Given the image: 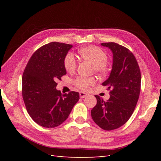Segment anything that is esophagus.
<instances>
[{
  "label": "esophagus",
  "instance_id": "1",
  "mask_svg": "<svg viewBox=\"0 0 161 161\" xmlns=\"http://www.w3.org/2000/svg\"><path fill=\"white\" fill-rule=\"evenodd\" d=\"M79 95H80V97H81V98H85V97H86L87 95H88V94L87 93H85V92H82V91H80L79 92Z\"/></svg>",
  "mask_w": 161,
  "mask_h": 161
}]
</instances>
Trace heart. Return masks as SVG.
I'll return each mask as SVG.
<instances>
[{
	"mask_svg": "<svg viewBox=\"0 0 161 161\" xmlns=\"http://www.w3.org/2000/svg\"><path fill=\"white\" fill-rule=\"evenodd\" d=\"M79 52L82 58L94 65L97 72L103 75L107 72L106 62L108 61V56L103 50L96 46H88L80 50ZM64 64L68 72H72L75 70L77 61L71 52L68 53L65 56ZM95 81L92 77H78L75 80L74 84L82 90H87L90 86L95 83Z\"/></svg>",
	"mask_w": 161,
	"mask_h": 161,
	"instance_id": "1",
	"label": "heart"
}]
</instances>
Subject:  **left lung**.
Returning <instances> with one entry per match:
<instances>
[{"label":"left lung","mask_w":161,"mask_h":161,"mask_svg":"<svg viewBox=\"0 0 161 161\" xmlns=\"http://www.w3.org/2000/svg\"><path fill=\"white\" fill-rule=\"evenodd\" d=\"M113 53V64L108 79L102 85L110 89V97L105 101L95 95L97 105L91 117L105 130L118 128L127 122L133 114L139 98L141 74L135 56L127 48L114 42L102 43Z\"/></svg>","instance_id":"8db88e82"}]
</instances>
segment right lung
I'll use <instances>...</instances> for the list:
<instances>
[{"label":"right lung","instance_id":"right-lung-1","mask_svg":"<svg viewBox=\"0 0 161 161\" xmlns=\"http://www.w3.org/2000/svg\"><path fill=\"white\" fill-rule=\"evenodd\" d=\"M72 45L51 42L41 47L29 60L22 77V95L28 114L42 127H57L68 118L79 93L62 95L56 80L66 75L64 58Z\"/></svg>","mask_w":161,"mask_h":161}]
</instances>
